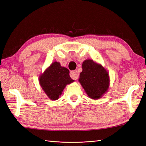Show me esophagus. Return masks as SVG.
Returning a JSON list of instances; mask_svg holds the SVG:
<instances>
[{"mask_svg": "<svg viewBox=\"0 0 146 146\" xmlns=\"http://www.w3.org/2000/svg\"><path fill=\"white\" fill-rule=\"evenodd\" d=\"M79 72H78V71L77 70L72 71V72H70V77L74 80H77L78 78H79Z\"/></svg>", "mask_w": 146, "mask_h": 146, "instance_id": "1", "label": "esophagus"}]
</instances>
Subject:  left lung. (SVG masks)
Instances as JSON below:
<instances>
[{
	"instance_id": "left-lung-1",
	"label": "left lung",
	"mask_w": 146,
	"mask_h": 146,
	"mask_svg": "<svg viewBox=\"0 0 146 146\" xmlns=\"http://www.w3.org/2000/svg\"><path fill=\"white\" fill-rule=\"evenodd\" d=\"M79 82L89 98L98 100L108 92L110 77L102 64L88 59L82 63Z\"/></svg>"
}]
</instances>
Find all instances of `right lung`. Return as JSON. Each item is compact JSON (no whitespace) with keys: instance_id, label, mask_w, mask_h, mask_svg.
Returning a JSON list of instances; mask_svg holds the SVG:
<instances>
[{"instance_id":"add662e5","label":"right lung","mask_w":146,"mask_h":146,"mask_svg":"<svg viewBox=\"0 0 146 146\" xmlns=\"http://www.w3.org/2000/svg\"><path fill=\"white\" fill-rule=\"evenodd\" d=\"M74 82L69 76V70L56 61L52 62L39 76L41 88L51 100H58L66 85Z\"/></svg>"}]
</instances>
